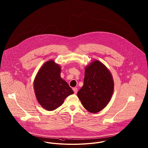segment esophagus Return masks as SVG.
<instances>
[{"instance_id":"esophagus-1","label":"esophagus","mask_w":148,"mask_h":148,"mask_svg":"<svg viewBox=\"0 0 148 148\" xmlns=\"http://www.w3.org/2000/svg\"><path fill=\"white\" fill-rule=\"evenodd\" d=\"M73 91H74V94H76L77 93V88H73Z\"/></svg>"}]
</instances>
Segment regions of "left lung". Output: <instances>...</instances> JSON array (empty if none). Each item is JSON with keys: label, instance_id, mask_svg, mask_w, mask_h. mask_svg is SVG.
Segmentation results:
<instances>
[{"label": "left lung", "instance_id": "left-lung-1", "mask_svg": "<svg viewBox=\"0 0 148 148\" xmlns=\"http://www.w3.org/2000/svg\"><path fill=\"white\" fill-rule=\"evenodd\" d=\"M113 89L111 73L103 63L95 60L85 67L84 85L77 95L84 108L95 113L106 106Z\"/></svg>", "mask_w": 148, "mask_h": 148}]
</instances>
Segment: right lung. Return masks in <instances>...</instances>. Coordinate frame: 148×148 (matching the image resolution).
<instances>
[{"instance_id":"right-lung-1","label":"right lung","mask_w":148,"mask_h":148,"mask_svg":"<svg viewBox=\"0 0 148 148\" xmlns=\"http://www.w3.org/2000/svg\"><path fill=\"white\" fill-rule=\"evenodd\" d=\"M60 67L53 60L42 65L36 76L34 88L37 100L43 108L53 111L74 91L60 77Z\"/></svg>"}]
</instances>
